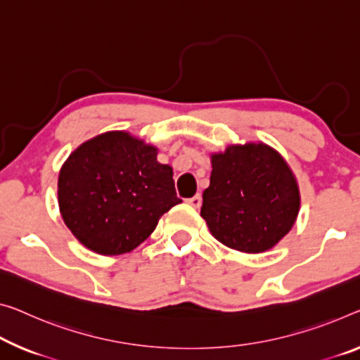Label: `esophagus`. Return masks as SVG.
I'll return each mask as SVG.
<instances>
[{
  "label": "esophagus",
  "instance_id": "1",
  "mask_svg": "<svg viewBox=\"0 0 360 360\" xmlns=\"http://www.w3.org/2000/svg\"><path fill=\"white\" fill-rule=\"evenodd\" d=\"M186 202L195 209H199V207H201V204H202V198H201V195H196V196H193L190 199H186Z\"/></svg>",
  "mask_w": 360,
  "mask_h": 360
}]
</instances>
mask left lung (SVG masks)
Segmentation results:
<instances>
[{"label": "left lung", "mask_w": 360, "mask_h": 360, "mask_svg": "<svg viewBox=\"0 0 360 360\" xmlns=\"http://www.w3.org/2000/svg\"><path fill=\"white\" fill-rule=\"evenodd\" d=\"M201 217L222 245L241 252L274 248L295 225L300 188L285 159L264 143L231 145L211 156Z\"/></svg>", "instance_id": "obj_1"}]
</instances>
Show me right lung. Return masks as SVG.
Returning <instances> with one entry per match:
<instances>
[{"label":"right lung","mask_w":360,"mask_h":360,"mask_svg":"<svg viewBox=\"0 0 360 360\" xmlns=\"http://www.w3.org/2000/svg\"><path fill=\"white\" fill-rule=\"evenodd\" d=\"M156 156V148L127 131L98 135L70 154L59 172L58 201L82 245L104 256L134 251L181 202L172 167Z\"/></svg>","instance_id":"1"}]
</instances>
